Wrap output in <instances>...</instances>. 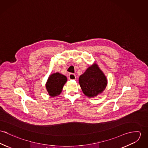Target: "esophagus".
I'll return each mask as SVG.
<instances>
[{"label":"esophagus","mask_w":148,"mask_h":148,"mask_svg":"<svg viewBox=\"0 0 148 148\" xmlns=\"http://www.w3.org/2000/svg\"><path fill=\"white\" fill-rule=\"evenodd\" d=\"M68 77H69V80H76V75L75 74H73V73L69 74Z\"/></svg>","instance_id":"1"}]
</instances>
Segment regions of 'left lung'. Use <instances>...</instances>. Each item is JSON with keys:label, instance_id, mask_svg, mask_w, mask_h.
<instances>
[{"label": "left lung", "instance_id": "left-lung-1", "mask_svg": "<svg viewBox=\"0 0 148 148\" xmlns=\"http://www.w3.org/2000/svg\"><path fill=\"white\" fill-rule=\"evenodd\" d=\"M83 93L88 97H94L101 94L106 89L108 80L97 64L89 66L79 79Z\"/></svg>", "mask_w": 148, "mask_h": 148}]
</instances>
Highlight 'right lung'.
Instances as JSON below:
<instances>
[{"label": "right lung", "instance_id": "right-lung-1", "mask_svg": "<svg viewBox=\"0 0 148 148\" xmlns=\"http://www.w3.org/2000/svg\"><path fill=\"white\" fill-rule=\"evenodd\" d=\"M66 82L67 78L59 72L52 73L45 83V88L49 96L53 97L60 95Z\"/></svg>", "mask_w": 148, "mask_h": 148}]
</instances>
